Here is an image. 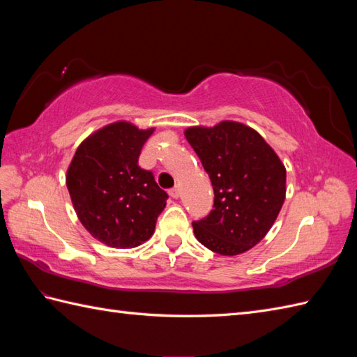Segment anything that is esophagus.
<instances>
[{
    "label": "esophagus",
    "mask_w": 357,
    "mask_h": 357,
    "mask_svg": "<svg viewBox=\"0 0 357 357\" xmlns=\"http://www.w3.org/2000/svg\"><path fill=\"white\" fill-rule=\"evenodd\" d=\"M169 195L172 196V198H174V199L179 198V187H173V188H170V190H169Z\"/></svg>",
    "instance_id": "34e87169"
}]
</instances>
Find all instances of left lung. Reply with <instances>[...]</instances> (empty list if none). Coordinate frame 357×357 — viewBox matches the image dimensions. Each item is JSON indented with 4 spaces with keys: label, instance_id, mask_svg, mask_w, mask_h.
I'll return each mask as SVG.
<instances>
[{
    "label": "left lung",
    "instance_id": "1",
    "mask_svg": "<svg viewBox=\"0 0 357 357\" xmlns=\"http://www.w3.org/2000/svg\"><path fill=\"white\" fill-rule=\"evenodd\" d=\"M185 138L215 193L213 210L192 222L196 239L222 256L247 252L268 233L282 208L284 164L259 133L233 121L187 128Z\"/></svg>",
    "mask_w": 357,
    "mask_h": 357
}]
</instances>
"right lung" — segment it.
Listing matches in <instances>:
<instances>
[{"mask_svg":"<svg viewBox=\"0 0 357 357\" xmlns=\"http://www.w3.org/2000/svg\"><path fill=\"white\" fill-rule=\"evenodd\" d=\"M150 130L115 123L101 128L78 147L67 188L81 224L110 247L133 248L153 234L169 195L153 173L138 164Z\"/></svg>","mask_w":357,"mask_h":357,"instance_id":"obj_1","label":"right lung"}]
</instances>
